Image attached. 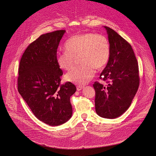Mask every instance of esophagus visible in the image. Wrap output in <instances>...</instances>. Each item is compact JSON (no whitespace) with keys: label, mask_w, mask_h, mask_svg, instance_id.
<instances>
[{"label":"esophagus","mask_w":156,"mask_h":156,"mask_svg":"<svg viewBox=\"0 0 156 156\" xmlns=\"http://www.w3.org/2000/svg\"><path fill=\"white\" fill-rule=\"evenodd\" d=\"M83 88V87H82V86L81 85H79V86H77V90L78 91H80Z\"/></svg>","instance_id":"obj_1"}]
</instances>
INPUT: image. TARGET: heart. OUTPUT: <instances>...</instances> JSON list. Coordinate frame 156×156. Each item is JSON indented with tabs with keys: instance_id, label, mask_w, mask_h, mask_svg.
Wrapping results in <instances>:
<instances>
[{
	"instance_id": "heart-1",
	"label": "heart",
	"mask_w": 156,
	"mask_h": 156,
	"mask_svg": "<svg viewBox=\"0 0 156 156\" xmlns=\"http://www.w3.org/2000/svg\"><path fill=\"white\" fill-rule=\"evenodd\" d=\"M66 51L58 53L56 62L62 70L68 71L79 56L81 65L74 67L66 76V80L79 85L89 82L95 73L108 63L110 57V45L108 38L100 34L86 32L76 34L64 44Z\"/></svg>"
}]
</instances>
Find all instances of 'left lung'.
<instances>
[{"label":"left lung","instance_id":"left-lung-1","mask_svg":"<svg viewBox=\"0 0 156 156\" xmlns=\"http://www.w3.org/2000/svg\"><path fill=\"white\" fill-rule=\"evenodd\" d=\"M108 34L110 57L100 79L106 82L93 84L98 115L116 118L129 107L140 85L137 61L131 44L113 29L105 27Z\"/></svg>","mask_w":156,"mask_h":156}]
</instances>
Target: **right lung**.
<instances>
[{"instance_id": "obj_1", "label": "right lung", "mask_w": 156, "mask_h": 156, "mask_svg": "<svg viewBox=\"0 0 156 156\" xmlns=\"http://www.w3.org/2000/svg\"><path fill=\"white\" fill-rule=\"evenodd\" d=\"M65 30L41 35L30 43L19 64L18 91L41 122L50 126L62 125L71 118L70 97L76 91L70 82L61 83L62 71L56 62L57 49Z\"/></svg>"}]
</instances>
